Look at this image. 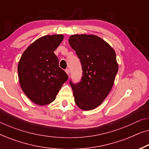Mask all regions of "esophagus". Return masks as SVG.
<instances>
[{
	"mask_svg": "<svg viewBox=\"0 0 149 149\" xmlns=\"http://www.w3.org/2000/svg\"><path fill=\"white\" fill-rule=\"evenodd\" d=\"M65 71H66L67 74H68V75L70 74V70H69V69H66V70H65Z\"/></svg>",
	"mask_w": 149,
	"mask_h": 149,
	"instance_id": "esophagus-1",
	"label": "esophagus"
}]
</instances>
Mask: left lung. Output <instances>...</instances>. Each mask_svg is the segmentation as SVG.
<instances>
[{
  "label": "left lung",
  "instance_id": "8db88e82",
  "mask_svg": "<svg viewBox=\"0 0 149 149\" xmlns=\"http://www.w3.org/2000/svg\"><path fill=\"white\" fill-rule=\"evenodd\" d=\"M68 41L83 70L80 82L70 81L74 102L81 109L90 111L101 104L113 86L118 72L115 52L103 39L92 34H74Z\"/></svg>",
  "mask_w": 149,
  "mask_h": 149
}]
</instances>
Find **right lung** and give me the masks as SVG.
Segmentation results:
<instances>
[{"mask_svg":"<svg viewBox=\"0 0 149 149\" xmlns=\"http://www.w3.org/2000/svg\"><path fill=\"white\" fill-rule=\"evenodd\" d=\"M63 38L62 34L42 36L28 47L19 60L20 86L26 96L38 105L52 102L68 79L54 54Z\"/></svg>","mask_w":149,"mask_h":149,"instance_id":"1","label":"right lung"}]
</instances>
